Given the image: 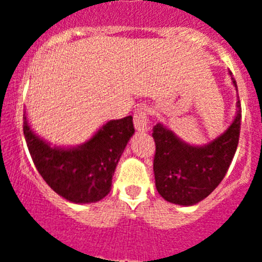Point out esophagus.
<instances>
[{"label":"esophagus","mask_w":262,"mask_h":262,"mask_svg":"<svg viewBox=\"0 0 262 262\" xmlns=\"http://www.w3.org/2000/svg\"><path fill=\"white\" fill-rule=\"evenodd\" d=\"M134 126L138 132H147L148 130V110L146 107H141L134 113L133 116Z\"/></svg>","instance_id":"1"}]
</instances>
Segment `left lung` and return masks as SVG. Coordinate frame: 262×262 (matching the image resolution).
<instances>
[{
    "mask_svg": "<svg viewBox=\"0 0 262 262\" xmlns=\"http://www.w3.org/2000/svg\"><path fill=\"white\" fill-rule=\"evenodd\" d=\"M233 83L237 86L234 80ZM237 107L231 126L204 147L184 143L161 124L153 128V171L156 187L163 199L173 204L194 205L221 184L238 146L242 119L239 100Z\"/></svg>",
    "mask_w": 262,
    "mask_h": 262,
    "instance_id": "1",
    "label": "left lung"
}]
</instances>
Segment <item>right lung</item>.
I'll list each match as a JSON object with an SVG mask.
<instances>
[{
  "label": "right lung",
  "instance_id": "obj_1",
  "mask_svg": "<svg viewBox=\"0 0 262 262\" xmlns=\"http://www.w3.org/2000/svg\"><path fill=\"white\" fill-rule=\"evenodd\" d=\"M133 134L129 115L107 121L83 146L50 148L31 132L24 115V136L38 172L58 195L77 204L99 202L109 194L118 161Z\"/></svg>",
  "mask_w": 262,
  "mask_h": 262
}]
</instances>
